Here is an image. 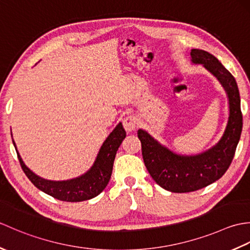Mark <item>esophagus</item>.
Masks as SVG:
<instances>
[{
    "label": "esophagus",
    "mask_w": 250,
    "mask_h": 250,
    "mask_svg": "<svg viewBox=\"0 0 250 250\" xmlns=\"http://www.w3.org/2000/svg\"><path fill=\"white\" fill-rule=\"evenodd\" d=\"M122 124H124V128L125 129V131H128V132H132L133 130H135L137 125H139L137 124V119L133 115H129V116L125 117Z\"/></svg>",
    "instance_id": "1"
}]
</instances>
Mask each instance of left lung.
<instances>
[{"instance_id": "1", "label": "left lung", "mask_w": 250, "mask_h": 250, "mask_svg": "<svg viewBox=\"0 0 250 250\" xmlns=\"http://www.w3.org/2000/svg\"><path fill=\"white\" fill-rule=\"evenodd\" d=\"M190 55L192 63L203 64L225 88L230 113L220 141L195 156L177 155L146 131L140 129L137 132L147 171L160 187L176 193L199 190L218 180L230 167L243 128L241 99L235 78L209 52L191 49Z\"/></svg>"}]
</instances>
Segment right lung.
<instances>
[{"label": "right lung", "mask_w": 250, "mask_h": 250, "mask_svg": "<svg viewBox=\"0 0 250 250\" xmlns=\"http://www.w3.org/2000/svg\"><path fill=\"white\" fill-rule=\"evenodd\" d=\"M125 135L124 126L121 122H119L114 131L105 140L102 147L100 148L97 159H95L91 168L83 174L82 176L73 179L60 180V182L44 179L37 176L22 161L14 140L13 144L17 151L22 171L37 189L57 200L64 202H82L99 195L107 186L111 176V171H113L117 150H118L122 141L125 140Z\"/></svg>", "instance_id": "obj_1"}]
</instances>
